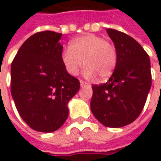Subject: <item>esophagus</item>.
Segmentation results:
<instances>
[{
  "label": "esophagus",
  "instance_id": "obj_1",
  "mask_svg": "<svg viewBox=\"0 0 161 161\" xmlns=\"http://www.w3.org/2000/svg\"><path fill=\"white\" fill-rule=\"evenodd\" d=\"M80 87H81V88L86 87V86H88V85H89V83L85 82V81H83V80H80Z\"/></svg>",
  "mask_w": 161,
  "mask_h": 161
}]
</instances>
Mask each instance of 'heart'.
<instances>
[{
  "instance_id": "obj_1",
  "label": "heart",
  "mask_w": 161,
  "mask_h": 161,
  "mask_svg": "<svg viewBox=\"0 0 161 161\" xmlns=\"http://www.w3.org/2000/svg\"><path fill=\"white\" fill-rule=\"evenodd\" d=\"M61 58L70 75H77L85 64V77L92 79L97 75L103 80L113 75L117 64V52L114 45L93 34L83 35L71 40L69 48L63 51Z\"/></svg>"
}]
</instances>
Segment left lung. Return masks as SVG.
I'll list each match as a JSON object with an SVG mask.
<instances>
[{"instance_id":"1","label":"left lung","mask_w":161,"mask_h":161,"mask_svg":"<svg viewBox=\"0 0 161 161\" xmlns=\"http://www.w3.org/2000/svg\"><path fill=\"white\" fill-rule=\"evenodd\" d=\"M117 52V64L106 83L92 85V114L103 125L119 128L141 114L152 87L151 61L139 43L115 29H107Z\"/></svg>"}]
</instances>
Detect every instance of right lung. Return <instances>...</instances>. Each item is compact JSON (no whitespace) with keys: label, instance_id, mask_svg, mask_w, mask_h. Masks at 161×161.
I'll return each mask as SVG.
<instances>
[{"label":"right lung","instance_id":"obj_1","mask_svg":"<svg viewBox=\"0 0 161 161\" xmlns=\"http://www.w3.org/2000/svg\"><path fill=\"white\" fill-rule=\"evenodd\" d=\"M61 33L43 31L23 43L10 69L11 96L19 115L37 132L58 130L68 117V103L80 90L79 80L63 64Z\"/></svg>","mask_w":161,"mask_h":161}]
</instances>
